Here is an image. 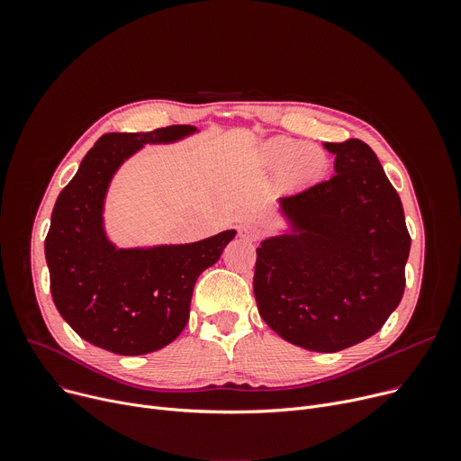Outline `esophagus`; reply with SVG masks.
<instances>
[{
	"mask_svg": "<svg viewBox=\"0 0 461 461\" xmlns=\"http://www.w3.org/2000/svg\"><path fill=\"white\" fill-rule=\"evenodd\" d=\"M239 235L243 237V239H249V240H258L261 237V231H259V228L256 224L247 222V224H243V226L239 228Z\"/></svg>",
	"mask_w": 461,
	"mask_h": 461,
	"instance_id": "esophagus-1",
	"label": "esophagus"
}]
</instances>
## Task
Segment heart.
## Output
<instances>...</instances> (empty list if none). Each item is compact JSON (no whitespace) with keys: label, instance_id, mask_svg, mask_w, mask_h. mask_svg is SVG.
I'll return each mask as SVG.
<instances>
[{"label":"heart","instance_id":"b5f03b06","mask_svg":"<svg viewBox=\"0 0 461 461\" xmlns=\"http://www.w3.org/2000/svg\"><path fill=\"white\" fill-rule=\"evenodd\" d=\"M265 155L273 164L285 160L282 179L285 185H306L316 181L327 166L325 155L310 145H301L289 138H276L265 145Z\"/></svg>","mask_w":461,"mask_h":461}]
</instances>
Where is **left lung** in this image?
I'll use <instances>...</instances> for the list:
<instances>
[{
  "label": "left lung",
  "mask_w": 461,
  "mask_h": 461,
  "mask_svg": "<svg viewBox=\"0 0 461 461\" xmlns=\"http://www.w3.org/2000/svg\"><path fill=\"white\" fill-rule=\"evenodd\" d=\"M323 145L336 174L280 198L294 231L256 249L254 295L284 340L334 353L374 336L400 304L411 237L370 145Z\"/></svg>",
  "instance_id": "left-lung-1"
}]
</instances>
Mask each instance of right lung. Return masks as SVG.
<instances>
[{"label": "right lung", "mask_w": 461, "mask_h": 461, "mask_svg": "<svg viewBox=\"0 0 461 461\" xmlns=\"http://www.w3.org/2000/svg\"><path fill=\"white\" fill-rule=\"evenodd\" d=\"M192 132L196 127L172 125L104 134L58 196L44 240L52 299L72 330L96 348L132 357L172 344L188 321L194 284L235 237L228 230L151 249H117L106 237L104 198L117 167L145 143Z\"/></svg>", "instance_id": "obj_1"}]
</instances>
